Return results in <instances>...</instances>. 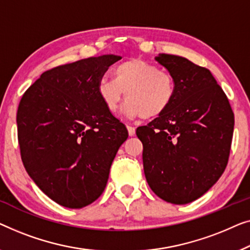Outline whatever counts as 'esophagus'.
Returning a JSON list of instances; mask_svg holds the SVG:
<instances>
[{
	"label": "esophagus",
	"instance_id": "obj_1",
	"mask_svg": "<svg viewBox=\"0 0 250 250\" xmlns=\"http://www.w3.org/2000/svg\"><path fill=\"white\" fill-rule=\"evenodd\" d=\"M126 129H128V132H129V136H135L136 133V129L133 128V126L126 125Z\"/></svg>",
	"mask_w": 250,
	"mask_h": 250
}]
</instances>
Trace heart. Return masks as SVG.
I'll return each instance as SVG.
<instances>
[{
	"mask_svg": "<svg viewBox=\"0 0 250 250\" xmlns=\"http://www.w3.org/2000/svg\"><path fill=\"white\" fill-rule=\"evenodd\" d=\"M98 96L110 112L118 110L125 95V113L129 118L154 119L171 106L175 96L174 79L153 63L130 59L113 70V79L102 78L97 85Z\"/></svg>",
	"mask_w": 250,
	"mask_h": 250,
	"instance_id": "b5f03b06",
	"label": "heart"
}]
</instances>
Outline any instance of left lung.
I'll return each instance as SVG.
<instances>
[{
	"mask_svg": "<svg viewBox=\"0 0 250 250\" xmlns=\"http://www.w3.org/2000/svg\"><path fill=\"white\" fill-rule=\"evenodd\" d=\"M155 60L173 77L175 96L165 113L136 133L150 189L165 202L184 205L208 191L226 170L234 115L208 69L178 55Z\"/></svg>",
	"mask_w": 250,
	"mask_h": 250,
	"instance_id": "1",
	"label": "left lung"
}]
</instances>
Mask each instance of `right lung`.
Masks as SVG:
<instances>
[{"label":"right lung","instance_id":"1","mask_svg":"<svg viewBox=\"0 0 250 250\" xmlns=\"http://www.w3.org/2000/svg\"><path fill=\"white\" fill-rule=\"evenodd\" d=\"M121 56L106 54L42 73L21 98V160L37 187L68 208L95 202L128 130L98 96V82Z\"/></svg>","mask_w":250,"mask_h":250}]
</instances>
